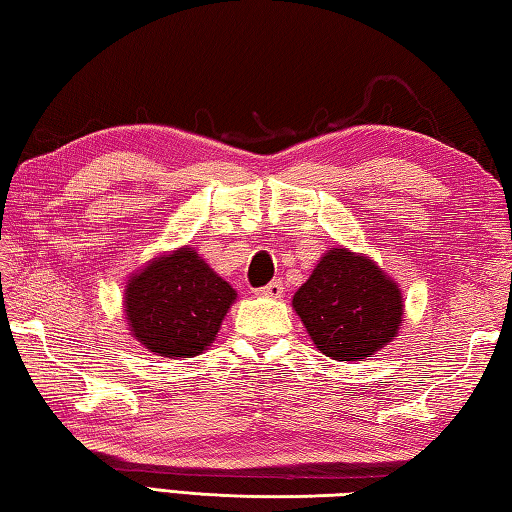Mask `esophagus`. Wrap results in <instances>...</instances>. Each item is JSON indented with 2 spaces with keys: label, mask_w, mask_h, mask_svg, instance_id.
<instances>
[{
  "label": "esophagus",
  "mask_w": 512,
  "mask_h": 512,
  "mask_svg": "<svg viewBox=\"0 0 512 512\" xmlns=\"http://www.w3.org/2000/svg\"><path fill=\"white\" fill-rule=\"evenodd\" d=\"M285 292V287L281 281H272L267 283L265 287H258L256 289V296H269V298H281Z\"/></svg>",
  "instance_id": "esophagus-1"
}]
</instances>
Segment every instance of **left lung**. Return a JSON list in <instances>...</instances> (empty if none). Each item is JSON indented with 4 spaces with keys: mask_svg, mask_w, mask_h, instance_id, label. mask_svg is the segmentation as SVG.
Wrapping results in <instances>:
<instances>
[{
    "mask_svg": "<svg viewBox=\"0 0 512 512\" xmlns=\"http://www.w3.org/2000/svg\"><path fill=\"white\" fill-rule=\"evenodd\" d=\"M294 310L325 356L356 361L397 334L403 298L368 256L330 249L294 294Z\"/></svg>",
    "mask_w": 512,
    "mask_h": 512,
    "instance_id": "1",
    "label": "left lung"
}]
</instances>
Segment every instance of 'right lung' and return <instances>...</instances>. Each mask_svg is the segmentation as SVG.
<instances>
[{"mask_svg": "<svg viewBox=\"0 0 512 512\" xmlns=\"http://www.w3.org/2000/svg\"><path fill=\"white\" fill-rule=\"evenodd\" d=\"M236 292L194 249L153 260L127 285L131 332L151 352L169 359L200 354L214 341Z\"/></svg>", "mask_w": 512, "mask_h": 512, "instance_id": "1", "label": "right lung"}]
</instances>
